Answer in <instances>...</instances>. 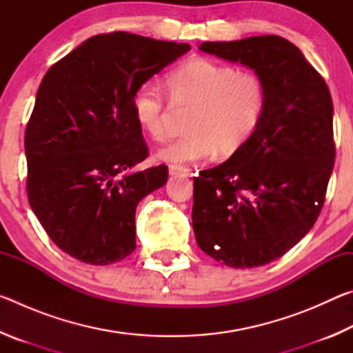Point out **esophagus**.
I'll return each instance as SVG.
<instances>
[{
    "label": "esophagus",
    "instance_id": "esophagus-1",
    "mask_svg": "<svg viewBox=\"0 0 353 353\" xmlns=\"http://www.w3.org/2000/svg\"><path fill=\"white\" fill-rule=\"evenodd\" d=\"M170 174L171 176H188L190 171L185 166H179V165H171L170 166Z\"/></svg>",
    "mask_w": 353,
    "mask_h": 353
}]
</instances>
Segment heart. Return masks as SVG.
<instances>
[{
  "mask_svg": "<svg viewBox=\"0 0 353 353\" xmlns=\"http://www.w3.org/2000/svg\"><path fill=\"white\" fill-rule=\"evenodd\" d=\"M166 88L176 105H194L187 135L159 151L166 163H191L235 154L260 123L266 104L265 83L255 73L236 71L205 57H193L171 71ZM137 124L154 140L166 135L170 105L152 82L141 83L130 101Z\"/></svg>",
  "mask_w": 353,
  "mask_h": 353,
  "instance_id": "obj_1",
  "label": "heart"
}]
</instances>
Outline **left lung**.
I'll return each instance as SVG.
<instances>
[{
	"instance_id": "1",
	"label": "left lung",
	"mask_w": 353,
	"mask_h": 353,
	"mask_svg": "<svg viewBox=\"0 0 353 353\" xmlns=\"http://www.w3.org/2000/svg\"><path fill=\"white\" fill-rule=\"evenodd\" d=\"M199 50L254 70L266 104L250 139L194 177L196 241L225 266L268 265L308 234L324 204L334 163L330 92L279 35L204 41Z\"/></svg>"
}]
</instances>
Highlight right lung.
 Listing matches in <instances>:
<instances>
[{
	"instance_id": "right-lung-1",
	"label": "right lung",
	"mask_w": 353,
	"mask_h": 353,
	"mask_svg": "<svg viewBox=\"0 0 353 353\" xmlns=\"http://www.w3.org/2000/svg\"><path fill=\"white\" fill-rule=\"evenodd\" d=\"M187 43L99 34L46 71L25 134L28 199L59 249L105 266L135 250L139 202L168 181L148 157L130 101Z\"/></svg>"
}]
</instances>
